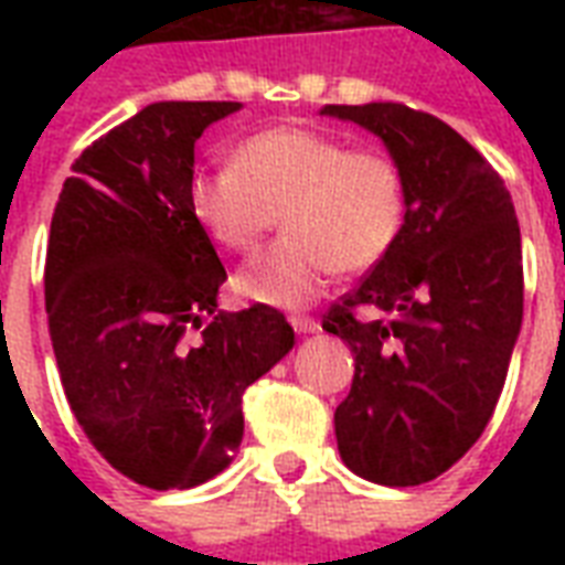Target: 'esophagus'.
<instances>
[{"instance_id": "obj_1", "label": "esophagus", "mask_w": 565, "mask_h": 565, "mask_svg": "<svg viewBox=\"0 0 565 565\" xmlns=\"http://www.w3.org/2000/svg\"><path fill=\"white\" fill-rule=\"evenodd\" d=\"M290 326L296 334H317L319 331L317 319L305 317V313H296V317H290Z\"/></svg>"}]
</instances>
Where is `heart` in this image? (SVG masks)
<instances>
[{
    "label": "heart",
    "mask_w": 565,
    "mask_h": 565,
    "mask_svg": "<svg viewBox=\"0 0 565 565\" xmlns=\"http://www.w3.org/2000/svg\"><path fill=\"white\" fill-rule=\"evenodd\" d=\"M188 207L234 255L252 252L281 213L287 237L248 260L234 287L248 301L296 310L322 296L334 269L366 273L393 252L407 220V181L393 154L278 126L239 140L228 170L193 175Z\"/></svg>",
    "instance_id": "1"
}]
</instances>
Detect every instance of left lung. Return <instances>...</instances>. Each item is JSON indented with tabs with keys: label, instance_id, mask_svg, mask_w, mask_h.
Returning <instances> with one entry per match:
<instances>
[{
	"label": "left lung",
	"instance_id": "1",
	"mask_svg": "<svg viewBox=\"0 0 565 565\" xmlns=\"http://www.w3.org/2000/svg\"><path fill=\"white\" fill-rule=\"evenodd\" d=\"M366 128L407 181L393 252L322 319L349 343L354 381L334 413L354 475L416 487L487 428L522 328V237L504 181L443 119L395 102L326 105ZM372 307V320L353 310Z\"/></svg>",
	"mask_w": 565,
	"mask_h": 565
}]
</instances>
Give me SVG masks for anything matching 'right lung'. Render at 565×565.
Wrapping results in <instances>:
<instances>
[{"mask_svg": "<svg viewBox=\"0 0 565 565\" xmlns=\"http://www.w3.org/2000/svg\"><path fill=\"white\" fill-rule=\"evenodd\" d=\"M239 108L137 110L73 163L49 231L43 284L66 402L96 451L152 490L228 469L246 386L296 343L266 305L220 310L225 266L188 207L195 140Z\"/></svg>", "mask_w": 565, "mask_h": 565, "instance_id": "right-lung-1", "label": "right lung"}]
</instances>
